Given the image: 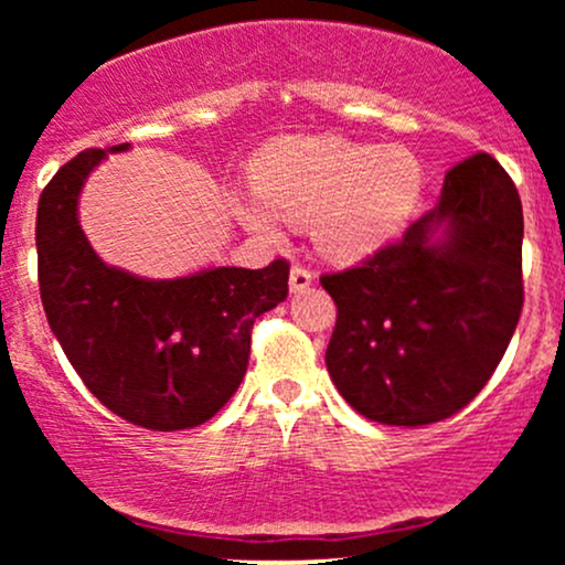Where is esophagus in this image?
Instances as JSON below:
<instances>
[{
	"label": "esophagus",
	"instance_id": "esophagus-1",
	"mask_svg": "<svg viewBox=\"0 0 565 565\" xmlns=\"http://www.w3.org/2000/svg\"><path fill=\"white\" fill-rule=\"evenodd\" d=\"M313 270L310 268H305V265H300V263H295L291 265V274H289V289L295 291V295H300V291H305L310 287V284H313Z\"/></svg>",
	"mask_w": 565,
	"mask_h": 565
}]
</instances>
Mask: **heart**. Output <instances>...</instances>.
I'll return each mask as SVG.
<instances>
[{
	"label": "heart",
	"mask_w": 565,
	"mask_h": 565,
	"mask_svg": "<svg viewBox=\"0 0 565 565\" xmlns=\"http://www.w3.org/2000/svg\"><path fill=\"white\" fill-rule=\"evenodd\" d=\"M255 196L233 193L244 228L274 236L276 217L313 225L323 255L350 263L398 236L417 212L425 164L404 146L340 135H295L268 142L252 164Z\"/></svg>",
	"instance_id": "1"
}]
</instances>
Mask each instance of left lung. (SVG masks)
I'll return each instance as SVG.
<instances>
[{
  "label": "left lung",
  "instance_id": "obj_1",
  "mask_svg": "<svg viewBox=\"0 0 565 565\" xmlns=\"http://www.w3.org/2000/svg\"><path fill=\"white\" fill-rule=\"evenodd\" d=\"M523 206L489 153L446 172L438 204L404 238L321 276L337 305L327 369L366 419L440 423L468 406L523 308Z\"/></svg>",
  "mask_w": 565,
  "mask_h": 565
}]
</instances>
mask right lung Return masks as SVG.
<instances>
[{
  "mask_svg": "<svg viewBox=\"0 0 565 565\" xmlns=\"http://www.w3.org/2000/svg\"><path fill=\"white\" fill-rule=\"evenodd\" d=\"M129 142L108 148L127 151ZM106 159L89 148L39 196L36 255L44 313L87 391L148 430L204 425L228 404L249 364L257 316L287 300L289 263L140 278L95 255L79 225V193Z\"/></svg>",
  "mask_w": 565,
  "mask_h": 565,
  "instance_id": "obj_1",
  "label": "right lung"
}]
</instances>
